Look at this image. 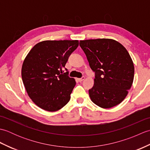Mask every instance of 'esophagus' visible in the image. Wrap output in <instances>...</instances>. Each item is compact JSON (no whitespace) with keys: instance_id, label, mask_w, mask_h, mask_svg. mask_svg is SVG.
<instances>
[{"instance_id":"34e87169","label":"esophagus","mask_w":150,"mask_h":150,"mask_svg":"<svg viewBox=\"0 0 150 150\" xmlns=\"http://www.w3.org/2000/svg\"><path fill=\"white\" fill-rule=\"evenodd\" d=\"M84 79H85V77H84V76H83V77H82L81 78H79V79H77V80L79 81V82H82V81H83L84 80Z\"/></svg>"}]
</instances>
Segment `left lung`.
<instances>
[{
    "mask_svg": "<svg viewBox=\"0 0 150 150\" xmlns=\"http://www.w3.org/2000/svg\"><path fill=\"white\" fill-rule=\"evenodd\" d=\"M79 44L95 72L94 86L89 90L92 102L103 108L120 104L134 77V66L128 51L109 39L81 40Z\"/></svg>",
    "mask_w": 150,
    "mask_h": 150,
    "instance_id": "left-lung-1",
    "label": "left lung"
}]
</instances>
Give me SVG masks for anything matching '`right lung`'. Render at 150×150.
Listing matches in <instances>:
<instances>
[{"label": "right lung", "instance_id": "right-lung-1", "mask_svg": "<svg viewBox=\"0 0 150 150\" xmlns=\"http://www.w3.org/2000/svg\"><path fill=\"white\" fill-rule=\"evenodd\" d=\"M78 46L76 40H45L30 50L22 64V79L37 106L55 111L68 103L76 82L68 76L65 65Z\"/></svg>", "mask_w": 150, "mask_h": 150}]
</instances>
